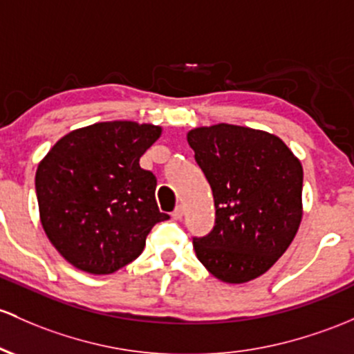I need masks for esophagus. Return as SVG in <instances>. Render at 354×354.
<instances>
[{"instance_id":"obj_1","label":"esophagus","mask_w":354,"mask_h":354,"mask_svg":"<svg viewBox=\"0 0 354 354\" xmlns=\"http://www.w3.org/2000/svg\"><path fill=\"white\" fill-rule=\"evenodd\" d=\"M171 216H173V220H181V218H183V207H176V208H174V212L171 213Z\"/></svg>"}]
</instances>
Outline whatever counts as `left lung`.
I'll return each mask as SVG.
<instances>
[{
  "label": "left lung",
  "instance_id": "1",
  "mask_svg": "<svg viewBox=\"0 0 354 354\" xmlns=\"http://www.w3.org/2000/svg\"><path fill=\"white\" fill-rule=\"evenodd\" d=\"M215 200V227L193 236L212 275L243 284L277 262L302 218V166L277 136L216 124L188 133Z\"/></svg>",
  "mask_w": 354,
  "mask_h": 354
}]
</instances>
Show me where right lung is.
<instances>
[{
	"label": "right lung",
	"mask_w": 354,
	"mask_h": 354,
	"mask_svg": "<svg viewBox=\"0 0 354 354\" xmlns=\"http://www.w3.org/2000/svg\"><path fill=\"white\" fill-rule=\"evenodd\" d=\"M161 127L131 120L68 133L35 176L44 230L60 255L88 274H112L141 255L146 236L169 218L158 208L156 176L139 159Z\"/></svg>",
	"instance_id": "add662e5"
}]
</instances>
